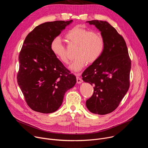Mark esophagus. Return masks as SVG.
Here are the masks:
<instances>
[{"label": "esophagus", "instance_id": "34e87169", "mask_svg": "<svg viewBox=\"0 0 148 148\" xmlns=\"http://www.w3.org/2000/svg\"><path fill=\"white\" fill-rule=\"evenodd\" d=\"M80 75V74H77V82L78 83V84H81V83H82V79L80 78V77H79V76Z\"/></svg>", "mask_w": 148, "mask_h": 148}]
</instances>
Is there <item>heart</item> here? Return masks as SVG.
Segmentation results:
<instances>
[{"instance_id": "b5f03b06", "label": "heart", "mask_w": 148, "mask_h": 148, "mask_svg": "<svg viewBox=\"0 0 148 148\" xmlns=\"http://www.w3.org/2000/svg\"><path fill=\"white\" fill-rule=\"evenodd\" d=\"M70 45L77 46V57L69 66L74 72L81 71L87 64L97 61L105 49V40L98 32L91 31L82 26L77 25L70 29L65 36ZM50 50L54 56L63 64L69 61L66 48L59 37L54 38L50 43Z\"/></svg>"}]
</instances>
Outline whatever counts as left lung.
<instances>
[{
    "mask_svg": "<svg viewBox=\"0 0 148 148\" xmlns=\"http://www.w3.org/2000/svg\"><path fill=\"white\" fill-rule=\"evenodd\" d=\"M87 22L101 32L105 40V49L99 59L82 74L84 82L94 86L86 107L93 114L105 115L118 107L128 91L131 61L123 38L114 27L106 21Z\"/></svg>",
    "mask_w": 148,
    "mask_h": 148,
    "instance_id": "obj_1",
    "label": "left lung"
}]
</instances>
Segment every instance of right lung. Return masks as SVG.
<instances>
[{
	"label": "right lung",
	"instance_id": "1",
	"mask_svg": "<svg viewBox=\"0 0 148 148\" xmlns=\"http://www.w3.org/2000/svg\"><path fill=\"white\" fill-rule=\"evenodd\" d=\"M73 20H57L36 27L26 37L19 56L17 79L29 107L49 114L61 105L65 93L73 88L76 77L50 50L51 40Z\"/></svg>",
	"mask_w": 148,
	"mask_h": 148
}]
</instances>
